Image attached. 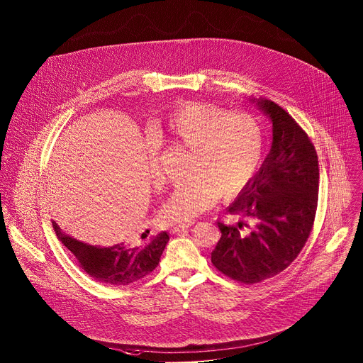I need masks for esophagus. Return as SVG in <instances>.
I'll return each mask as SVG.
<instances>
[{
  "label": "esophagus",
  "mask_w": 363,
  "mask_h": 363,
  "mask_svg": "<svg viewBox=\"0 0 363 363\" xmlns=\"http://www.w3.org/2000/svg\"><path fill=\"white\" fill-rule=\"evenodd\" d=\"M192 224H194V221H191V223H185V224H178V225H175V227H172V228H171V233H174V234H177V233H182L184 230H188Z\"/></svg>",
  "instance_id": "34e87169"
}]
</instances>
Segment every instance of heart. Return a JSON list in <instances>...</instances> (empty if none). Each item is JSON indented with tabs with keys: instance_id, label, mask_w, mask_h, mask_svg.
<instances>
[{
	"instance_id": "1",
	"label": "heart",
	"mask_w": 363,
	"mask_h": 363,
	"mask_svg": "<svg viewBox=\"0 0 363 363\" xmlns=\"http://www.w3.org/2000/svg\"><path fill=\"white\" fill-rule=\"evenodd\" d=\"M164 132L177 143L191 148V179L174 186L161 216L168 223H191L218 199L233 198L251 179L261 155L262 135L257 121L241 112L186 104L172 112ZM145 164L154 182H161L155 151L147 145Z\"/></svg>"
}]
</instances>
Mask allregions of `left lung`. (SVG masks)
<instances>
[{
    "instance_id": "obj_1",
    "label": "left lung",
    "mask_w": 363,
    "mask_h": 363,
    "mask_svg": "<svg viewBox=\"0 0 363 363\" xmlns=\"http://www.w3.org/2000/svg\"><path fill=\"white\" fill-rule=\"evenodd\" d=\"M272 123V145L258 172L227 208L240 220L218 221L212 262L225 277L258 284L286 269L304 247L318 199L314 145L289 113L269 99H250Z\"/></svg>"
}]
</instances>
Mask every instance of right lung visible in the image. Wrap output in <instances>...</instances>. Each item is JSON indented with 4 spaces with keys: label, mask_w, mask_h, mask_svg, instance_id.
Masks as SVG:
<instances>
[{
    "label": "right lung",
    "mask_w": 363,
    "mask_h": 363,
    "mask_svg": "<svg viewBox=\"0 0 363 363\" xmlns=\"http://www.w3.org/2000/svg\"><path fill=\"white\" fill-rule=\"evenodd\" d=\"M55 231L60 241L72 251L81 269L102 285L126 286L140 281L152 272L169 240L167 231H161L145 241L133 245L122 241L113 245H92L66 234L56 221Z\"/></svg>",
    "instance_id": "right-lung-1"
}]
</instances>
